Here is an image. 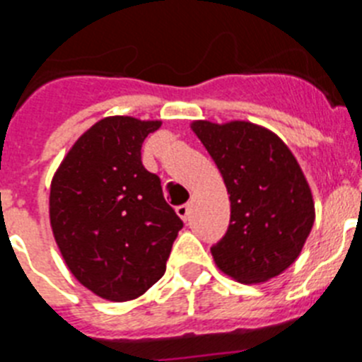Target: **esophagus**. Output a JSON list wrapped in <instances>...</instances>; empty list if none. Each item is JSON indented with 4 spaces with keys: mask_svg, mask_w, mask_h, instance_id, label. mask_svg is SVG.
I'll return each instance as SVG.
<instances>
[{
    "mask_svg": "<svg viewBox=\"0 0 362 362\" xmlns=\"http://www.w3.org/2000/svg\"><path fill=\"white\" fill-rule=\"evenodd\" d=\"M175 212H177V216L181 217V219L187 221L188 216H190V204H179L177 209H175Z\"/></svg>",
    "mask_w": 362,
    "mask_h": 362,
    "instance_id": "obj_1",
    "label": "esophagus"
}]
</instances>
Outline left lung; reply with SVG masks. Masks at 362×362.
I'll list each match as a JSON object with an SVG mask.
<instances>
[{"mask_svg":"<svg viewBox=\"0 0 362 362\" xmlns=\"http://www.w3.org/2000/svg\"><path fill=\"white\" fill-rule=\"evenodd\" d=\"M230 194V225L210 248L217 268L239 283L277 277L299 257L315 219L312 190L290 148L248 123L194 121Z\"/></svg>","mask_w":362,"mask_h":362,"instance_id":"1","label":"left lung"}]
</instances>
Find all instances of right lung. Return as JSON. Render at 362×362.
<instances>
[{
    "label": "right lung",
    "mask_w": 362,
    "mask_h": 362,
    "mask_svg": "<svg viewBox=\"0 0 362 362\" xmlns=\"http://www.w3.org/2000/svg\"><path fill=\"white\" fill-rule=\"evenodd\" d=\"M161 121L112 116L86 130L50 185V226L66 267L107 300L136 299L166 270L183 228L141 145Z\"/></svg>",
    "instance_id": "obj_1"
}]
</instances>
